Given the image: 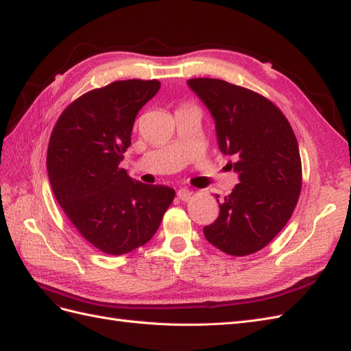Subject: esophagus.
Masks as SVG:
<instances>
[{"instance_id":"1","label":"esophagus","mask_w":351,"mask_h":351,"mask_svg":"<svg viewBox=\"0 0 351 351\" xmlns=\"http://www.w3.org/2000/svg\"><path fill=\"white\" fill-rule=\"evenodd\" d=\"M177 196H178V199L180 200H189L190 199V196H192V192H190L189 189H180L178 192H177Z\"/></svg>"}]
</instances>
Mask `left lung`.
I'll list each match as a JSON object with an SVG mask.
<instances>
[{"label":"left lung","instance_id":"8db88e82","mask_svg":"<svg viewBox=\"0 0 351 351\" xmlns=\"http://www.w3.org/2000/svg\"><path fill=\"white\" fill-rule=\"evenodd\" d=\"M215 120L218 146L234 156L239 184L204 227L206 240L232 256L263 249L289 222L302 190L299 143L289 120L262 95L219 79H190ZM219 196H217L218 199Z\"/></svg>","mask_w":351,"mask_h":351}]
</instances>
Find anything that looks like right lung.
<instances>
[{"instance_id":"right-lung-1","label":"right lung","mask_w":351,"mask_h":351,"mask_svg":"<svg viewBox=\"0 0 351 351\" xmlns=\"http://www.w3.org/2000/svg\"><path fill=\"white\" fill-rule=\"evenodd\" d=\"M159 88L158 80L132 79L86 92L62 111L49 137L52 192L83 239L107 254L149 241L176 196L120 168L136 115Z\"/></svg>"}]
</instances>
